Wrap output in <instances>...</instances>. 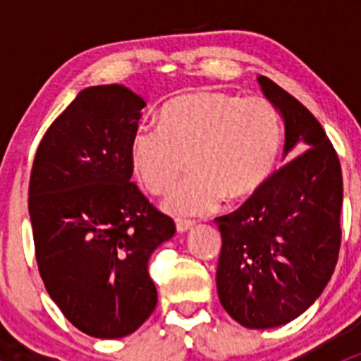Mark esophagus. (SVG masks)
Here are the masks:
<instances>
[{
    "label": "esophagus",
    "instance_id": "34e87169",
    "mask_svg": "<svg viewBox=\"0 0 361 361\" xmlns=\"http://www.w3.org/2000/svg\"><path fill=\"white\" fill-rule=\"evenodd\" d=\"M194 227V221L192 220H181V218H176V231L178 232H187L188 228Z\"/></svg>",
    "mask_w": 361,
    "mask_h": 361
}]
</instances>
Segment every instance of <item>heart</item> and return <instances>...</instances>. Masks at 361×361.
Masks as SVG:
<instances>
[{
    "label": "heart",
    "mask_w": 361,
    "mask_h": 361,
    "mask_svg": "<svg viewBox=\"0 0 361 361\" xmlns=\"http://www.w3.org/2000/svg\"><path fill=\"white\" fill-rule=\"evenodd\" d=\"M278 108L264 96L239 97L220 90H192L167 101L159 126H140L129 145L136 180L150 194H162L181 173L162 207L174 216H197L224 199L245 201L272 176L281 152Z\"/></svg>",
    "instance_id": "1"
}]
</instances>
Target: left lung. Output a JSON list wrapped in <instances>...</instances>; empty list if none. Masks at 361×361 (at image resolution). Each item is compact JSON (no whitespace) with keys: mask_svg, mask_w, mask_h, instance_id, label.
<instances>
[{"mask_svg":"<svg viewBox=\"0 0 361 361\" xmlns=\"http://www.w3.org/2000/svg\"><path fill=\"white\" fill-rule=\"evenodd\" d=\"M258 83L285 120V154L295 157L239 209L214 220L221 232L216 288L239 325L272 329L300 316L332 278L342 171L312 113L267 76Z\"/></svg>","mask_w":361,"mask_h":361,"instance_id":"left-lung-1","label":"left lung"}]
</instances>
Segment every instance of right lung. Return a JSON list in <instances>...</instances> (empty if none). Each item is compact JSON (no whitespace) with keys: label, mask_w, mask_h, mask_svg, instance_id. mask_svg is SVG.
Segmentation results:
<instances>
[{"label":"right lung","mask_w":361,"mask_h":361,"mask_svg":"<svg viewBox=\"0 0 361 361\" xmlns=\"http://www.w3.org/2000/svg\"><path fill=\"white\" fill-rule=\"evenodd\" d=\"M145 101L123 85L83 89L43 136L29 180L36 264L69 323L97 338L140 329L157 305L148 258L176 232L130 181Z\"/></svg>","instance_id":"add662e5"}]
</instances>
